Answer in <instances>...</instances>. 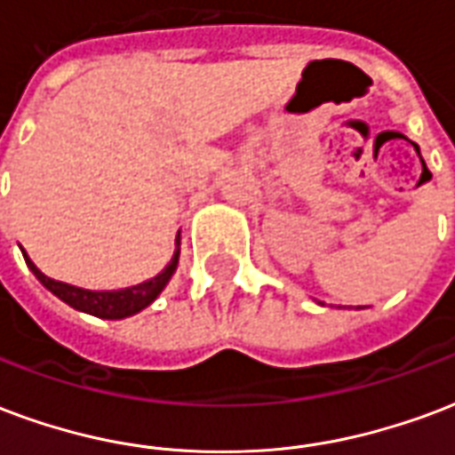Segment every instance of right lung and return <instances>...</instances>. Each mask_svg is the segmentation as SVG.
Wrapping results in <instances>:
<instances>
[{"mask_svg":"<svg viewBox=\"0 0 455 455\" xmlns=\"http://www.w3.org/2000/svg\"><path fill=\"white\" fill-rule=\"evenodd\" d=\"M178 255H180V231L176 236V253L171 258L166 267L156 275V277L147 279L142 284H134V287L117 289V291H91V289L72 287L67 282H57V279H50L48 275L33 265L28 255L23 253L26 258V265L30 267V272L40 279V284L45 289H50L57 299H62L65 304H69L76 311L91 313V315H99V318H108V321H120V318H127V315H134L142 308L156 299V296L164 291V287L168 284V279L173 277V272L178 267Z\"/></svg>","mask_w":455,"mask_h":455,"instance_id":"obj_1","label":"right lung"}]
</instances>
